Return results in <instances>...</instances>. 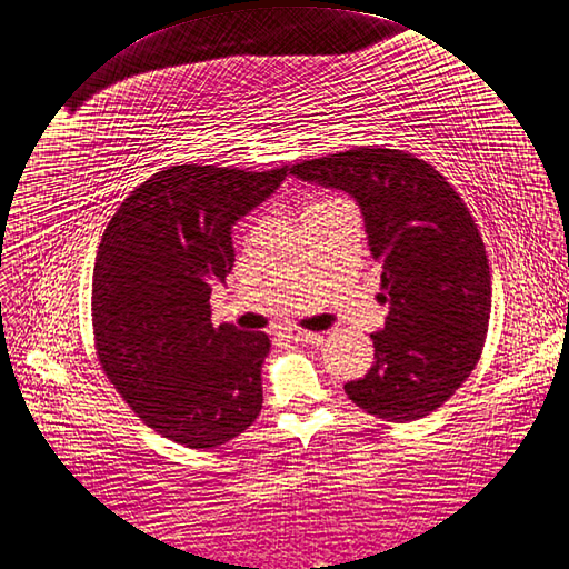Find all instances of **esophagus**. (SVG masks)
Masks as SVG:
<instances>
[{"instance_id": "esophagus-1", "label": "esophagus", "mask_w": 569, "mask_h": 569, "mask_svg": "<svg viewBox=\"0 0 569 569\" xmlns=\"http://www.w3.org/2000/svg\"><path fill=\"white\" fill-rule=\"evenodd\" d=\"M279 336L286 340H292V342H317L319 340L317 333H309V331H302V328H292V326L281 328Z\"/></svg>"}]
</instances>
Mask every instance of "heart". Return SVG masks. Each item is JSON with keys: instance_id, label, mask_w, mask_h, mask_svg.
<instances>
[{"instance_id": "heart-1", "label": "heart", "mask_w": 569, "mask_h": 569, "mask_svg": "<svg viewBox=\"0 0 569 569\" xmlns=\"http://www.w3.org/2000/svg\"><path fill=\"white\" fill-rule=\"evenodd\" d=\"M321 203H326V200H317V203H311L309 208H315V206H321Z\"/></svg>"}]
</instances>
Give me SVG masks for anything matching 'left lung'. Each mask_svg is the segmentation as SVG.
<instances>
[{"instance_id": "left-lung-1", "label": "left lung", "mask_w": 569, "mask_h": 569, "mask_svg": "<svg viewBox=\"0 0 569 569\" xmlns=\"http://www.w3.org/2000/svg\"><path fill=\"white\" fill-rule=\"evenodd\" d=\"M290 174L355 198L380 267L390 311L371 336L373 366L345 382L347 397L397 423L428 416L485 347L491 273L478 224L449 181L405 151L361 146L292 164Z\"/></svg>"}]
</instances>
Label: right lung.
Here are the masks:
<instances>
[{
    "mask_svg": "<svg viewBox=\"0 0 569 569\" xmlns=\"http://www.w3.org/2000/svg\"><path fill=\"white\" fill-rule=\"evenodd\" d=\"M286 174L172 164L103 231L91 283L99 361L143 423L177 445L219 447L260 416L269 336L214 326L210 292L233 267V224Z\"/></svg>",
    "mask_w": 569,
    "mask_h": 569,
    "instance_id": "add662e5",
    "label": "right lung"
}]
</instances>
